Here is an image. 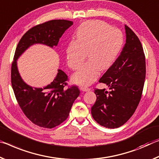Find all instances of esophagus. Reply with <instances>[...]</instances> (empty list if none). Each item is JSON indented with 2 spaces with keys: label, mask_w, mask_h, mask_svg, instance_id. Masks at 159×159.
<instances>
[{
  "label": "esophagus",
  "mask_w": 159,
  "mask_h": 159,
  "mask_svg": "<svg viewBox=\"0 0 159 159\" xmlns=\"http://www.w3.org/2000/svg\"><path fill=\"white\" fill-rule=\"evenodd\" d=\"M80 89L83 91V92H89V91H90V88L84 87V86H81V87H80Z\"/></svg>",
  "instance_id": "34e87169"
}]
</instances>
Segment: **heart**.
Here are the masks:
<instances>
[{
    "label": "heart",
    "mask_w": 159,
    "mask_h": 159,
    "mask_svg": "<svg viewBox=\"0 0 159 159\" xmlns=\"http://www.w3.org/2000/svg\"><path fill=\"white\" fill-rule=\"evenodd\" d=\"M77 40L70 41L66 48L70 68L77 70L88 55L89 60L75 73L72 80L80 85H89L97 80L101 68L107 70L118 57L123 45V34L118 28L100 20L83 22L77 28Z\"/></svg>",
    "instance_id": "heart-1"
}]
</instances>
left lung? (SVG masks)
Wrapping results in <instances>:
<instances>
[{
	"label": "left lung",
	"instance_id": "obj_1",
	"mask_svg": "<svg viewBox=\"0 0 159 159\" xmlns=\"http://www.w3.org/2000/svg\"><path fill=\"white\" fill-rule=\"evenodd\" d=\"M126 43L120 55L99 80L109 87L94 89L97 101L92 107L93 118L101 126L117 128L131 118L141 100L146 76L145 55L141 42L125 26Z\"/></svg>",
	"mask_w": 159,
	"mask_h": 159
}]
</instances>
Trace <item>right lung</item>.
Returning <instances> with one entry per match:
<instances>
[{"label":"right lung","mask_w":159,"mask_h":159,"mask_svg":"<svg viewBox=\"0 0 159 159\" xmlns=\"http://www.w3.org/2000/svg\"><path fill=\"white\" fill-rule=\"evenodd\" d=\"M73 22L53 20L29 30L18 43L11 67V84L18 104L26 117L36 125L53 128L66 120L80 90L75 85L67 84V75L58 70L55 80L44 88H33L20 76L17 59L26 49L34 43L53 47Z\"/></svg>","instance_id":"obj_1"}]
</instances>
